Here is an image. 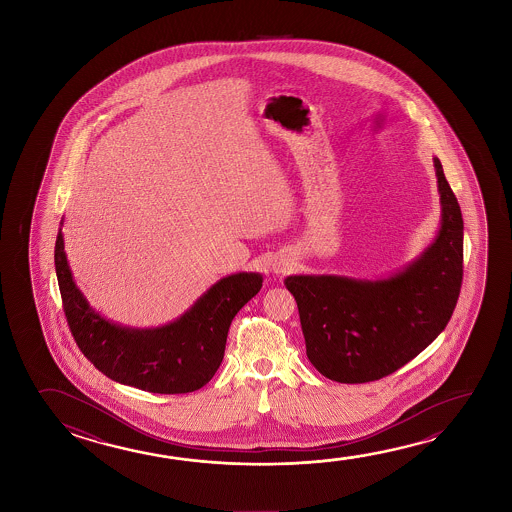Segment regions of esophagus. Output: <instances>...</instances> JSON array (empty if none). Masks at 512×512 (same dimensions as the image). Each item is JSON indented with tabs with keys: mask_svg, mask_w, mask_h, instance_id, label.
I'll return each instance as SVG.
<instances>
[{
	"mask_svg": "<svg viewBox=\"0 0 512 512\" xmlns=\"http://www.w3.org/2000/svg\"><path fill=\"white\" fill-rule=\"evenodd\" d=\"M289 268L285 262H277L273 269H275V273H285V269Z\"/></svg>",
	"mask_w": 512,
	"mask_h": 512,
	"instance_id": "esophagus-1",
	"label": "esophagus"
}]
</instances>
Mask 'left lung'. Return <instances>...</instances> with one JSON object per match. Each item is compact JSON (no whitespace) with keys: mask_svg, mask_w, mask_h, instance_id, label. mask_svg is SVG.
Segmentation results:
<instances>
[{"mask_svg":"<svg viewBox=\"0 0 512 512\" xmlns=\"http://www.w3.org/2000/svg\"><path fill=\"white\" fill-rule=\"evenodd\" d=\"M441 223L416 259L380 278L291 275L307 357L323 377L362 384L387 377L432 343L461 293V207L434 157Z\"/></svg>","mask_w":512,"mask_h":512,"instance_id":"8db88e82","label":"left lung"}]
</instances>
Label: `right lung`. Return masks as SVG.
Listing matches in <instances>:
<instances>
[{"mask_svg": "<svg viewBox=\"0 0 512 512\" xmlns=\"http://www.w3.org/2000/svg\"><path fill=\"white\" fill-rule=\"evenodd\" d=\"M64 219L55 241V271L71 334L103 375L148 393H193L205 386L225 355L235 314L259 293L262 275L223 277L166 325L126 327L101 316L78 289L64 252Z\"/></svg>", "mask_w": 512, "mask_h": 512, "instance_id": "1", "label": "right lung"}]
</instances>
